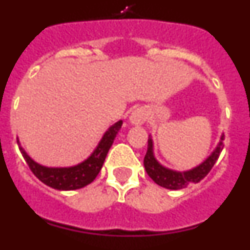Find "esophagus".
Instances as JSON below:
<instances>
[{"label": "esophagus", "mask_w": 250, "mask_h": 250, "mask_svg": "<svg viewBox=\"0 0 250 250\" xmlns=\"http://www.w3.org/2000/svg\"><path fill=\"white\" fill-rule=\"evenodd\" d=\"M146 119L147 112L146 110L143 109V107H139V109L134 110L131 116H130V121H131V124H134V125H143V124L146 121Z\"/></svg>", "instance_id": "obj_1"}]
</instances>
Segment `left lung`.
<instances>
[{
	"instance_id": "obj_1",
	"label": "left lung",
	"mask_w": 250,
	"mask_h": 250,
	"mask_svg": "<svg viewBox=\"0 0 250 250\" xmlns=\"http://www.w3.org/2000/svg\"><path fill=\"white\" fill-rule=\"evenodd\" d=\"M224 138L222 136V141L219 143L218 147L214 150V152L211 154L207 160L200 164L199 167H194L193 170H189V171H185V173H178V171H173V170H169L167 167H161L158 161L154 158V154H152V141L151 139H149V144H147V151L146 155L144 158V167L146 170L147 175L154 180L158 185L160 187H164L167 189H183V188H187L188 185L193 184V183L200 182L203 178L208 175V173L210 171L211 167H214L215 161L219 158L220 151L224 147V143H223Z\"/></svg>"
}]
</instances>
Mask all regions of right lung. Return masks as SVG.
Listing matches in <instances>:
<instances>
[{"label":"right lung","instance_id":"add662e5","mask_svg":"<svg viewBox=\"0 0 250 250\" xmlns=\"http://www.w3.org/2000/svg\"><path fill=\"white\" fill-rule=\"evenodd\" d=\"M121 125H123V121H118L111 127H109L107 131L105 132L104 138L101 139L100 144L98 145V147L91 154V156L89 159H86L81 164L72 167H41L40 164L35 163L23 151L22 147H20V150H21L22 155L25 158L31 171L43 184L57 189V190H75V189H80V188L89 185L90 183L94 182L95 178L100 173L106 155H107L109 149L111 147Z\"/></svg>","mask_w":250,"mask_h":250}]
</instances>
